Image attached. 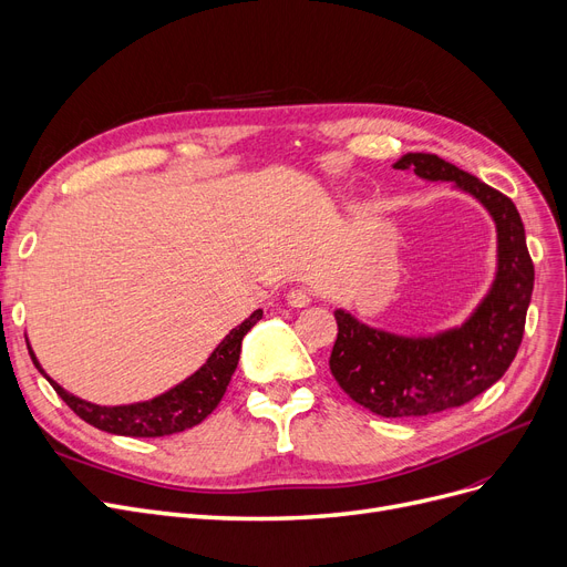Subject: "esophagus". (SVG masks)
<instances>
[{
	"instance_id": "obj_1",
	"label": "esophagus",
	"mask_w": 567,
	"mask_h": 567,
	"mask_svg": "<svg viewBox=\"0 0 567 567\" xmlns=\"http://www.w3.org/2000/svg\"><path fill=\"white\" fill-rule=\"evenodd\" d=\"M286 300H288L290 307H298V309L307 307L311 302V290H307V288H290L286 292Z\"/></svg>"
}]
</instances>
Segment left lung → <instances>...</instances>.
Segmentation results:
<instances>
[{
    "mask_svg": "<svg viewBox=\"0 0 567 567\" xmlns=\"http://www.w3.org/2000/svg\"><path fill=\"white\" fill-rule=\"evenodd\" d=\"M394 168H413L429 182H454L487 207L498 237L496 279L460 328L399 337L334 311L339 334L330 371L339 388L375 415L420 417L464 406L507 371L524 337L535 272L522 217L507 196L436 154L409 152Z\"/></svg>",
    "mask_w": 567,
    "mask_h": 567,
    "instance_id": "1",
    "label": "left lung"
}]
</instances>
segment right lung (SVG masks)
<instances>
[{
  "label": "right lung",
  "instance_id": "obj_1",
  "mask_svg": "<svg viewBox=\"0 0 567 567\" xmlns=\"http://www.w3.org/2000/svg\"><path fill=\"white\" fill-rule=\"evenodd\" d=\"M260 318H262V311L258 309L241 322V326L230 330V334L214 348V353L207 358V362L196 373L188 375L186 381H182L173 390L158 394L150 401L128 403V406H96V403L69 394L55 381L48 379L37 355L32 353V348H30V355L34 367L45 375L50 385L55 388V392L66 401V406L80 420H85L87 424L117 436H133V439L171 436V434H179L184 429L200 424L214 409L219 406V401L237 369L241 339H245V334Z\"/></svg>",
  "mask_w": 567,
  "mask_h": 567
}]
</instances>
